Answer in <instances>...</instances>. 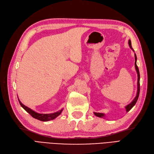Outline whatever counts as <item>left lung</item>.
Wrapping results in <instances>:
<instances>
[{"label":"left lung","mask_w":154,"mask_h":154,"mask_svg":"<svg viewBox=\"0 0 154 154\" xmlns=\"http://www.w3.org/2000/svg\"><path fill=\"white\" fill-rule=\"evenodd\" d=\"M128 44H129V46L130 48H131L133 51V48H132V45H131V41H130V40H128ZM135 56V67H136V70L137 71V94H136V96L135 98L134 99V100L130 103V104L127 105V106H125V109H126V110H127V112H128L131 109L132 107L136 105V102L138 100V97H139V92H140V83H139V80H140V74H139V69H138V67L137 66V63H136V61H137V57H136V53H135L134 54ZM94 114H95V116H97V117H100V118H104L105 117V114H103V113H97V112H94Z\"/></svg>","instance_id":"1"}]
</instances>
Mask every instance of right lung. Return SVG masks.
<instances>
[{
    "mask_svg": "<svg viewBox=\"0 0 154 154\" xmlns=\"http://www.w3.org/2000/svg\"><path fill=\"white\" fill-rule=\"evenodd\" d=\"M18 101L21 105V106L24 109L26 112H27L32 118H34L36 119H38L40 121H42V122H48V121L50 120H53L54 119H55L57 117L62 113V112L63 110V109L60 110L57 112H54V113H51V114H39L37 113L36 112L33 111L32 110H31V109H29V107H27L26 106H25L24 105H23L20 101L18 100Z\"/></svg>",
    "mask_w": 154,
    "mask_h": 154,
    "instance_id": "right-lung-1",
    "label": "right lung"
}]
</instances>
